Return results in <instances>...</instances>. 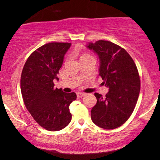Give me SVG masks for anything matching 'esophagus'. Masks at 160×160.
<instances>
[{
  "label": "esophagus",
  "mask_w": 160,
  "mask_h": 160,
  "mask_svg": "<svg viewBox=\"0 0 160 160\" xmlns=\"http://www.w3.org/2000/svg\"><path fill=\"white\" fill-rule=\"evenodd\" d=\"M76 95H77V97L78 98H82V97H84V96L86 95V94L85 93H83V92H77V94H76Z\"/></svg>",
  "instance_id": "esophagus-1"
}]
</instances>
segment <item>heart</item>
<instances>
[{
  "label": "heart",
  "mask_w": 160,
  "mask_h": 160,
  "mask_svg": "<svg viewBox=\"0 0 160 160\" xmlns=\"http://www.w3.org/2000/svg\"><path fill=\"white\" fill-rule=\"evenodd\" d=\"M84 56H87V55H84Z\"/></svg>",
  "instance_id": "b5f03b06"
}]
</instances>
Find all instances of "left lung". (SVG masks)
I'll return each instance as SVG.
<instances>
[{"label": "left lung", "instance_id": "left-lung-1", "mask_svg": "<svg viewBox=\"0 0 160 160\" xmlns=\"http://www.w3.org/2000/svg\"><path fill=\"white\" fill-rule=\"evenodd\" d=\"M100 61L99 75L109 89L106 98L97 92V103L91 110L94 124L106 130L122 125L133 112L138 98L141 82L134 61L125 49L108 41L87 44Z\"/></svg>", "mask_w": 160, "mask_h": 160}]
</instances>
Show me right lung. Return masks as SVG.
Wrapping results in <instances>:
<instances>
[{
	"label": "right lung",
	"mask_w": 160,
	"mask_h": 160,
	"mask_svg": "<svg viewBox=\"0 0 160 160\" xmlns=\"http://www.w3.org/2000/svg\"><path fill=\"white\" fill-rule=\"evenodd\" d=\"M70 43H49L28 58L22 72L20 87L26 108L39 125L49 131L65 128L71 121L69 106L75 92L54 88V80L62 67Z\"/></svg>",
	"instance_id": "1"
}]
</instances>
